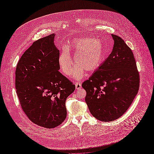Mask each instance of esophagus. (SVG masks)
Here are the masks:
<instances>
[{"mask_svg": "<svg viewBox=\"0 0 154 154\" xmlns=\"http://www.w3.org/2000/svg\"><path fill=\"white\" fill-rule=\"evenodd\" d=\"M75 87H76V89H80V88H82V83L80 82H76Z\"/></svg>", "mask_w": 154, "mask_h": 154, "instance_id": "esophagus-1", "label": "esophagus"}]
</instances>
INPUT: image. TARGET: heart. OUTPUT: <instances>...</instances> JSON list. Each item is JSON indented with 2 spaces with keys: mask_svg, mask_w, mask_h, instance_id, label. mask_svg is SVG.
I'll return each instance as SVG.
<instances>
[{
  "mask_svg": "<svg viewBox=\"0 0 154 154\" xmlns=\"http://www.w3.org/2000/svg\"><path fill=\"white\" fill-rule=\"evenodd\" d=\"M74 54V76L80 79L84 76V70L92 72L98 69L103 63L106 50L104 43L100 39L92 37H80L74 39L71 44ZM58 63L62 71L66 76L73 72L74 65L67 48L65 47L58 58Z\"/></svg>",
  "mask_w": 154,
  "mask_h": 154,
  "instance_id": "obj_1",
  "label": "heart"
}]
</instances>
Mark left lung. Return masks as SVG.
Listing matches in <instances>:
<instances>
[{
    "label": "left lung",
    "mask_w": 154,
    "mask_h": 154,
    "mask_svg": "<svg viewBox=\"0 0 154 154\" xmlns=\"http://www.w3.org/2000/svg\"><path fill=\"white\" fill-rule=\"evenodd\" d=\"M109 57L82 83L92 115L109 122L120 118L131 105L139 88V74L132 51L119 36L112 35Z\"/></svg>",
    "instance_id": "obj_1"
}]
</instances>
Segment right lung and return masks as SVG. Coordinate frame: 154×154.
<instances>
[{"instance_id": "add662e5", "label": "right lung", "mask_w": 154, "mask_h": 154, "mask_svg": "<svg viewBox=\"0 0 154 154\" xmlns=\"http://www.w3.org/2000/svg\"><path fill=\"white\" fill-rule=\"evenodd\" d=\"M54 34L34 42L22 54L15 71V88L22 110L32 123L47 128L67 117L66 101L75 85L60 72Z\"/></svg>"}]
</instances>
